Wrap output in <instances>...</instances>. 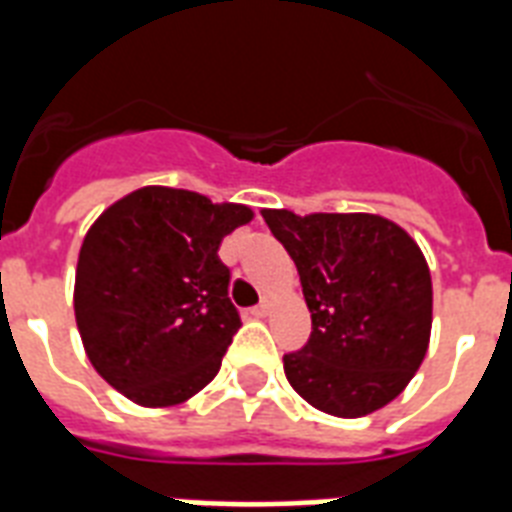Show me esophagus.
<instances>
[{"label": "esophagus", "instance_id": "34e87169", "mask_svg": "<svg viewBox=\"0 0 512 512\" xmlns=\"http://www.w3.org/2000/svg\"><path fill=\"white\" fill-rule=\"evenodd\" d=\"M268 313H271V303H268V300H263V303L255 305V308L249 311V316H255V319H265Z\"/></svg>", "mask_w": 512, "mask_h": 512}]
</instances>
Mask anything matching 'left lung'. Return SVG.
Segmentation results:
<instances>
[{
    "instance_id": "obj_1",
    "label": "left lung",
    "mask_w": 512,
    "mask_h": 512,
    "mask_svg": "<svg viewBox=\"0 0 512 512\" xmlns=\"http://www.w3.org/2000/svg\"><path fill=\"white\" fill-rule=\"evenodd\" d=\"M295 260L311 340L284 356L289 385L319 412L364 417L409 385L428 353L433 284L422 249L369 212L263 209Z\"/></svg>"
}]
</instances>
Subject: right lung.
<instances>
[{
  "label": "right lung",
  "instance_id": "1",
  "mask_svg": "<svg viewBox=\"0 0 512 512\" xmlns=\"http://www.w3.org/2000/svg\"><path fill=\"white\" fill-rule=\"evenodd\" d=\"M249 220L244 204L146 185L92 223L74 313L87 358L111 388L164 409L212 382L241 327L217 249Z\"/></svg>",
  "mask_w": 512,
  "mask_h": 512
}]
</instances>
